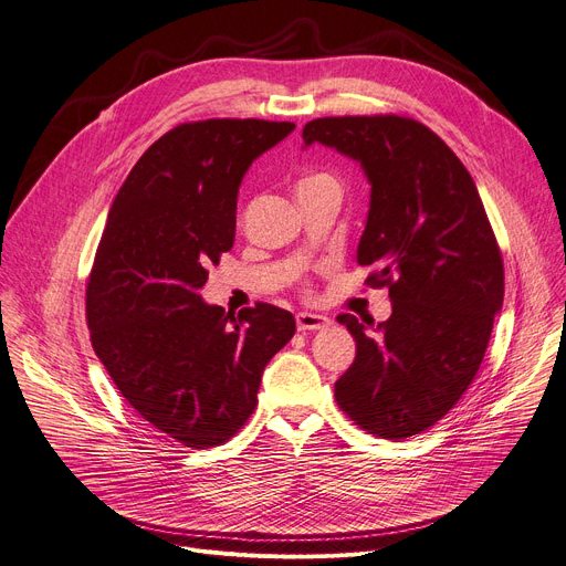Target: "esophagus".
Listing matches in <instances>:
<instances>
[{"mask_svg":"<svg viewBox=\"0 0 566 566\" xmlns=\"http://www.w3.org/2000/svg\"><path fill=\"white\" fill-rule=\"evenodd\" d=\"M331 319L326 315L317 313H298L296 315V328L298 331H317V328H328Z\"/></svg>","mask_w":566,"mask_h":566,"instance_id":"obj_1","label":"esophagus"}]
</instances>
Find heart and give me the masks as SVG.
Listing matches in <instances>:
<instances>
[{"mask_svg": "<svg viewBox=\"0 0 566 566\" xmlns=\"http://www.w3.org/2000/svg\"><path fill=\"white\" fill-rule=\"evenodd\" d=\"M334 185L336 182V178L334 176H328V174H322V171H317V174H308V176H304L302 180H298V187L296 189H306V187H315V185ZM338 185V182H336Z\"/></svg>", "mask_w": 566, "mask_h": 566, "instance_id": "b5f03b06", "label": "heart"}]
</instances>
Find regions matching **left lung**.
I'll return each instance as SVG.
<instances>
[{"label":"left lung","mask_w":566,"mask_h":566,"mask_svg":"<svg viewBox=\"0 0 566 566\" xmlns=\"http://www.w3.org/2000/svg\"><path fill=\"white\" fill-rule=\"evenodd\" d=\"M304 148L322 144L360 164L370 210L358 264L388 285L390 317L356 340L336 402L370 434L409 439L439 422L480 370L505 272L478 187L459 157L422 123L402 116L315 118Z\"/></svg>","instance_id":"left-lung-1"}]
</instances>
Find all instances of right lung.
<instances>
[{
  "label": "right lung",
  "mask_w": 566,
  "mask_h": 566,
  "mask_svg": "<svg viewBox=\"0 0 566 566\" xmlns=\"http://www.w3.org/2000/svg\"><path fill=\"white\" fill-rule=\"evenodd\" d=\"M294 123L210 118L166 132L118 189L86 285L91 343L120 395L187 448L226 443L258 405L292 313L203 302L208 264L235 242L249 166Z\"/></svg>",
  "instance_id": "right-lung-1"
}]
</instances>
